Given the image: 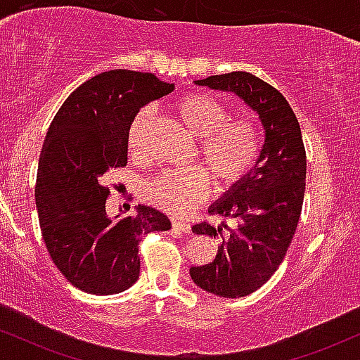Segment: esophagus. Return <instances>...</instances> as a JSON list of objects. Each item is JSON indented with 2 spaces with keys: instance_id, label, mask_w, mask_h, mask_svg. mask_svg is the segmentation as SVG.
<instances>
[{
  "instance_id": "obj_1",
  "label": "esophagus",
  "mask_w": 360,
  "mask_h": 360,
  "mask_svg": "<svg viewBox=\"0 0 360 360\" xmlns=\"http://www.w3.org/2000/svg\"><path fill=\"white\" fill-rule=\"evenodd\" d=\"M172 229L177 230V232H181V233H189V232H191V225H189L188 221L177 220V218H172Z\"/></svg>"
}]
</instances>
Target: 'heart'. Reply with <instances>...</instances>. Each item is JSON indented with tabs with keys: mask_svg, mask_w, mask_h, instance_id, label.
<instances>
[{
	"mask_svg": "<svg viewBox=\"0 0 360 360\" xmlns=\"http://www.w3.org/2000/svg\"><path fill=\"white\" fill-rule=\"evenodd\" d=\"M174 111L198 140V154L221 186L242 181L262 154V128L254 118H229L230 111L206 93L184 94ZM150 108L135 115L128 130V150L142 154L143 135L150 122ZM146 200L172 214H186L200 206L210 194V176L203 169L171 171L146 186Z\"/></svg>",
	"mask_w": 360,
	"mask_h": 360,
	"instance_id": "heart-1",
	"label": "heart"
}]
</instances>
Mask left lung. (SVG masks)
Wrapping results in <instances>:
<instances>
[{"label": "left lung", "mask_w": 360, "mask_h": 360, "mask_svg": "<svg viewBox=\"0 0 360 360\" xmlns=\"http://www.w3.org/2000/svg\"><path fill=\"white\" fill-rule=\"evenodd\" d=\"M196 84L240 96L257 111L266 130L255 167L210 208V214L235 218L237 230H230L212 262L189 269L205 291L242 298L271 279L291 245L303 208L307 150L298 118L274 86L243 71L210 76ZM193 232L218 237L221 229L201 221Z\"/></svg>", "instance_id": "left-lung-1"}]
</instances>
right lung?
Instances as JSON below:
<instances>
[{"label":"right lung","mask_w":360,"mask_h":360,"mask_svg":"<svg viewBox=\"0 0 360 360\" xmlns=\"http://www.w3.org/2000/svg\"><path fill=\"white\" fill-rule=\"evenodd\" d=\"M172 89L150 72H101L69 94L49 127L37 172V212L53 264L81 291H125L139 279L142 235L171 229L166 214L150 206L139 205L135 217H108L105 179L111 169L127 166L137 111Z\"/></svg>","instance_id":"add662e5"}]
</instances>
